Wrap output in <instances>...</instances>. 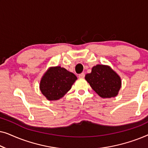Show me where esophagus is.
I'll return each instance as SVG.
<instances>
[{"instance_id":"1","label":"esophagus","mask_w":148,"mask_h":148,"mask_svg":"<svg viewBox=\"0 0 148 148\" xmlns=\"http://www.w3.org/2000/svg\"><path fill=\"white\" fill-rule=\"evenodd\" d=\"M79 77L81 79H84L85 77V73H82L79 75Z\"/></svg>"}]
</instances>
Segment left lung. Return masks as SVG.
<instances>
[{
	"label": "left lung",
	"mask_w": 148,
	"mask_h": 148,
	"mask_svg": "<svg viewBox=\"0 0 148 148\" xmlns=\"http://www.w3.org/2000/svg\"><path fill=\"white\" fill-rule=\"evenodd\" d=\"M85 79L102 98L116 97L121 88L120 76L110 66L105 64L93 66L92 72L86 74Z\"/></svg>",
	"instance_id": "left-lung-1"
}]
</instances>
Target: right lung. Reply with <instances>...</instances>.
<instances>
[{
  "label": "right lung",
  "instance_id": "add662e5",
  "mask_svg": "<svg viewBox=\"0 0 148 148\" xmlns=\"http://www.w3.org/2000/svg\"><path fill=\"white\" fill-rule=\"evenodd\" d=\"M77 79L75 75L66 69L50 66L42 77L40 90L48 100H58L71 90Z\"/></svg>",
  "mask_w": 148,
  "mask_h": 148
}]
</instances>
